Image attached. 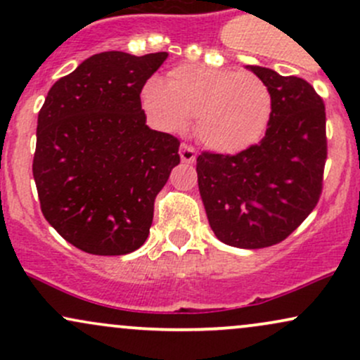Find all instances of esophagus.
<instances>
[{"label": "esophagus", "instance_id": "esophagus-1", "mask_svg": "<svg viewBox=\"0 0 360 360\" xmlns=\"http://www.w3.org/2000/svg\"><path fill=\"white\" fill-rule=\"evenodd\" d=\"M179 155H181V160L186 164L196 162V150H194L191 146H188V143H183V146H181Z\"/></svg>", "mask_w": 360, "mask_h": 360}]
</instances>
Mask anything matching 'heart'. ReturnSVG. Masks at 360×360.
Segmentation results:
<instances>
[{
  "instance_id": "obj_1",
  "label": "heart",
  "mask_w": 360,
  "mask_h": 360,
  "mask_svg": "<svg viewBox=\"0 0 360 360\" xmlns=\"http://www.w3.org/2000/svg\"><path fill=\"white\" fill-rule=\"evenodd\" d=\"M142 105L157 127L184 131L196 117V137L221 154H237L259 143L272 117V94L255 74L208 64L171 69L166 82L150 77Z\"/></svg>"
}]
</instances>
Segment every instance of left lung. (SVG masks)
Returning <instances> with one entry per match:
<instances>
[{
  "label": "left lung",
  "mask_w": 360,
  "mask_h": 360,
  "mask_svg": "<svg viewBox=\"0 0 360 360\" xmlns=\"http://www.w3.org/2000/svg\"><path fill=\"white\" fill-rule=\"evenodd\" d=\"M247 69L272 94L266 137L235 155L203 152L196 172L218 240L238 249H264L295 232L320 200L326 118L323 100L309 82L260 65Z\"/></svg>",
  "instance_id": "left-lung-1"
}]
</instances>
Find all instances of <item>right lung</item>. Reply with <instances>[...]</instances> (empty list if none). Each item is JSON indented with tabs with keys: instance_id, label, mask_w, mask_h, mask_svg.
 <instances>
[{
	"instance_id": "obj_1",
	"label": "right lung",
	"mask_w": 360,
	"mask_h": 360,
	"mask_svg": "<svg viewBox=\"0 0 360 360\" xmlns=\"http://www.w3.org/2000/svg\"><path fill=\"white\" fill-rule=\"evenodd\" d=\"M167 52H101L49 91L37 122L34 179L62 238L93 255L147 240L154 201L179 164V140L146 123L140 93Z\"/></svg>"
}]
</instances>
